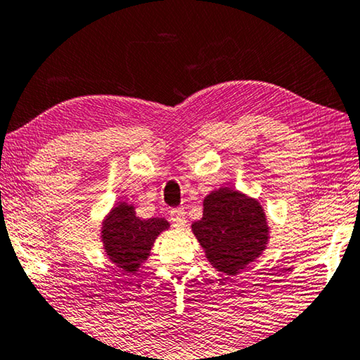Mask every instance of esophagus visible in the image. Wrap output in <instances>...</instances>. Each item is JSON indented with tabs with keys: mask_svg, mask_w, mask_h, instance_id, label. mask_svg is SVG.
I'll use <instances>...</instances> for the list:
<instances>
[{
	"mask_svg": "<svg viewBox=\"0 0 360 360\" xmlns=\"http://www.w3.org/2000/svg\"><path fill=\"white\" fill-rule=\"evenodd\" d=\"M169 220L171 224H173V226H176V229H184L187 220H186V212L182 207H178V209H173L169 212Z\"/></svg>",
	"mask_w": 360,
	"mask_h": 360,
	"instance_id": "1",
	"label": "esophagus"
}]
</instances>
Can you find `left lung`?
I'll return each mask as SVG.
<instances>
[{
    "label": "left lung",
    "mask_w": 360,
    "mask_h": 360,
    "mask_svg": "<svg viewBox=\"0 0 360 360\" xmlns=\"http://www.w3.org/2000/svg\"><path fill=\"white\" fill-rule=\"evenodd\" d=\"M192 233L210 264L226 276L246 269L269 241V226L259 200L231 187H220L205 197L204 215L192 224Z\"/></svg>",
    "instance_id": "obj_1"
}]
</instances>
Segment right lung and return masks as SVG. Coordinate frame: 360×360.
Instances as JSON below:
<instances>
[{"label":"right lung","instance_id":"right-lung-1","mask_svg":"<svg viewBox=\"0 0 360 360\" xmlns=\"http://www.w3.org/2000/svg\"><path fill=\"white\" fill-rule=\"evenodd\" d=\"M165 219L141 220L135 215V207L117 202L109 212L101 229V241L105 255L125 276H134L148 259L153 243L161 231L168 230Z\"/></svg>","mask_w":360,"mask_h":360}]
</instances>
